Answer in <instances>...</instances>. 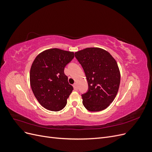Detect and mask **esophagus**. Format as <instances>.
I'll return each mask as SVG.
<instances>
[{
	"label": "esophagus",
	"mask_w": 152,
	"mask_h": 152,
	"mask_svg": "<svg viewBox=\"0 0 152 152\" xmlns=\"http://www.w3.org/2000/svg\"><path fill=\"white\" fill-rule=\"evenodd\" d=\"M73 86V88H74V90H75V91L78 90V87H77V84H74Z\"/></svg>",
	"instance_id": "34e87169"
}]
</instances>
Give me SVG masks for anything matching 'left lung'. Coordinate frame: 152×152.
Here are the masks:
<instances>
[{"mask_svg":"<svg viewBox=\"0 0 152 152\" xmlns=\"http://www.w3.org/2000/svg\"><path fill=\"white\" fill-rule=\"evenodd\" d=\"M84 69L88 90L82 94V103L90 112L107 108L117 94L121 74L117 63L107 50L88 48L75 53Z\"/></svg>","mask_w":152,"mask_h":152,"instance_id":"left-lung-1","label":"left lung"}]
</instances>
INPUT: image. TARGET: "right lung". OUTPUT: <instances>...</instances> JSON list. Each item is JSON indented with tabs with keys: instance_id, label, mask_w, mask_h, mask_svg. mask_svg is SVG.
Returning a JSON list of instances; mask_svg holds the SVG:
<instances>
[{
	"instance_id": "add662e5",
	"label": "right lung",
	"mask_w": 152,
	"mask_h": 152,
	"mask_svg": "<svg viewBox=\"0 0 152 152\" xmlns=\"http://www.w3.org/2000/svg\"><path fill=\"white\" fill-rule=\"evenodd\" d=\"M73 58V52L53 48L44 50L34 59L30 68V86L44 108L58 112L66 106L73 88L64 69Z\"/></svg>"
}]
</instances>
